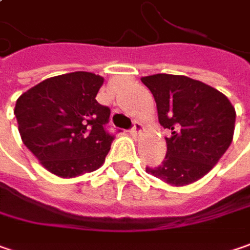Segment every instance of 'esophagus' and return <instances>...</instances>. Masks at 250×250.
I'll use <instances>...</instances> for the list:
<instances>
[{
    "label": "esophagus",
    "mask_w": 250,
    "mask_h": 250,
    "mask_svg": "<svg viewBox=\"0 0 250 250\" xmlns=\"http://www.w3.org/2000/svg\"><path fill=\"white\" fill-rule=\"evenodd\" d=\"M144 131V125L141 124V122H138V121H135L133 122V126L131 128V135H133V136H136V135H139L141 132Z\"/></svg>",
    "instance_id": "1"
}]
</instances>
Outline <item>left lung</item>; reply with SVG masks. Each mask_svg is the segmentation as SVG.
<instances>
[{
  "label": "left lung",
  "mask_w": 250,
  "mask_h": 250,
  "mask_svg": "<svg viewBox=\"0 0 250 250\" xmlns=\"http://www.w3.org/2000/svg\"><path fill=\"white\" fill-rule=\"evenodd\" d=\"M142 83L155 97L160 125L171 131L165 160L146 171L171 186L191 184L229 147L235 108L218 90L186 76L160 73Z\"/></svg>",
  "instance_id": "left-lung-1"
}]
</instances>
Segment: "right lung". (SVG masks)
Wrapping results in <instances>:
<instances>
[{
  "label": "right lung",
  "instance_id": "right-lung-1",
  "mask_svg": "<svg viewBox=\"0 0 250 250\" xmlns=\"http://www.w3.org/2000/svg\"><path fill=\"white\" fill-rule=\"evenodd\" d=\"M103 83L74 71L46 79L17 100L22 142L50 173L74 177L104 163L114 135L106 131L111 109L95 100Z\"/></svg>",
  "mask_w": 250,
  "mask_h": 250
}]
</instances>
